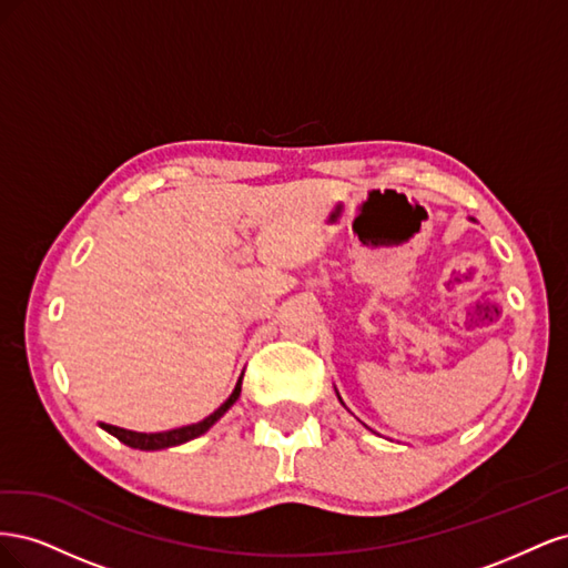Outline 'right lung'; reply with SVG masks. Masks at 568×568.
<instances>
[{
	"label": "right lung",
	"instance_id": "add662e5",
	"mask_svg": "<svg viewBox=\"0 0 568 568\" xmlns=\"http://www.w3.org/2000/svg\"><path fill=\"white\" fill-rule=\"evenodd\" d=\"M239 393H242V379L236 382V388L234 393L230 395V398L222 403L211 417H205L203 422L199 424H192V426H182V428H173V432H163V434H136V432H128V428H118V426H111V424H101L106 428L109 434H113L118 440H123L125 445H130V448H136V450H163V448H173V445H180V443H186L192 440L201 434L209 432V428L225 415V412L236 403Z\"/></svg>",
	"mask_w": 568,
	"mask_h": 568
}]
</instances>
